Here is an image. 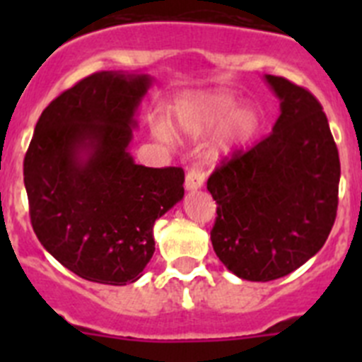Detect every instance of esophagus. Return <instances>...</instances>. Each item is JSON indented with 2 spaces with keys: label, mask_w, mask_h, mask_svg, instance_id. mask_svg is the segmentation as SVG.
Wrapping results in <instances>:
<instances>
[{
  "label": "esophagus",
  "mask_w": 362,
  "mask_h": 362,
  "mask_svg": "<svg viewBox=\"0 0 362 362\" xmlns=\"http://www.w3.org/2000/svg\"><path fill=\"white\" fill-rule=\"evenodd\" d=\"M203 185H204V172L201 170L199 166H192L190 170H188L187 177H185V190L187 192L199 190Z\"/></svg>",
  "instance_id": "34e87169"
}]
</instances>
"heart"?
<instances>
[{
  "instance_id": "obj_1",
  "label": "heart",
  "mask_w": 362,
  "mask_h": 362,
  "mask_svg": "<svg viewBox=\"0 0 362 362\" xmlns=\"http://www.w3.org/2000/svg\"><path fill=\"white\" fill-rule=\"evenodd\" d=\"M219 127L210 146L214 159L226 158L250 141L261 127V112L255 105L243 103L226 90L187 94L170 110V134L201 139ZM168 130L158 127V136L168 139Z\"/></svg>"
}]
</instances>
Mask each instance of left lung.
I'll list each match as a JSON object with an SVG mask.
<instances>
[{
	"instance_id": "left-lung-1",
	"label": "left lung",
	"mask_w": 362,
	"mask_h": 362,
	"mask_svg": "<svg viewBox=\"0 0 362 362\" xmlns=\"http://www.w3.org/2000/svg\"><path fill=\"white\" fill-rule=\"evenodd\" d=\"M279 99L272 134L210 175L217 203L210 232L219 261L245 281L279 279L328 239L337 214L341 163L322 107L288 79L264 76Z\"/></svg>"
}]
</instances>
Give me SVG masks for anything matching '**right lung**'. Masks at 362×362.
Listing matches in <instances>:
<instances>
[{
  "label": "right lung",
  "mask_w": 362,
  "mask_h": 362,
  "mask_svg": "<svg viewBox=\"0 0 362 362\" xmlns=\"http://www.w3.org/2000/svg\"><path fill=\"white\" fill-rule=\"evenodd\" d=\"M153 79L105 70L57 95L36 123L23 175L32 228L76 276L136 283L156 250L153 223L185 196V172L136 165L129 148Z\"/></svg>",
  "instance_id": "1"
}]
</instances>
